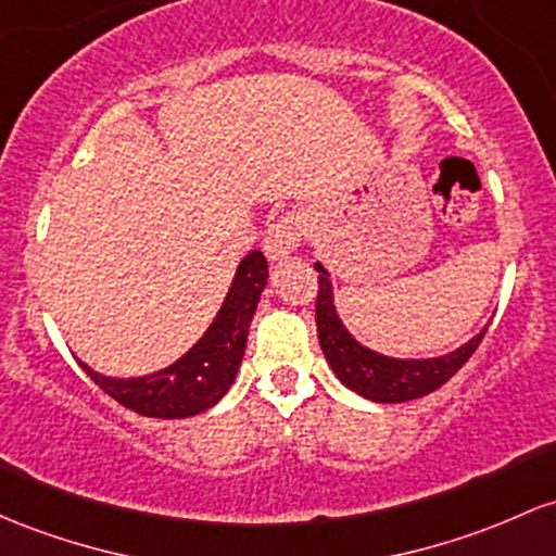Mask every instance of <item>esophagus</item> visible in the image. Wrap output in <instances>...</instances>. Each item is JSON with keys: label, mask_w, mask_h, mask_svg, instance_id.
I'll use <instances>...</instances> for the list:
<instances>
[{"label": "esophagus", "mask_w": 556, "mask_h": 556, "mask_svg": "<svg viewBox=\"0 0 556 556\" xmlns=\"http://www.w3.org/2000/svg\"><path fill=\"white\" fill-rule=\"evenodd\" d=\"M303 237H306V218H303L301 213H285V216L277 218L266 231V258L274 261V264L288 261L290 255L301 248Z\"/></svg>", "instance_id": "1"}]
</instances>
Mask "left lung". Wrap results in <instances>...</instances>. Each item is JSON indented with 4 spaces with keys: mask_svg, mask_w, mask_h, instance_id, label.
<instances>
[{
    "mask_svg": "<svg viewBox=\"0 0 556 556\" xmlns=\"http://www.w3.org/2000/svg\"><path fill=\"white\" fill-rule=\"evenodd\" d=\"M319 271V295H316V332H319L321 351L332 367L334 377L351 388L353 393L377 404H404V401L422 399L448 382L467 364V358L478 351L485 329L456 351L432 358H393L362 345L340 319L334 306L329 271L321 264H314Z\"/></svg>",
    "mask_w": 556,
    "mask_h": 556,
    "instance_id": "left-lung-1",
    "label": "left lung"
}]
</instances>
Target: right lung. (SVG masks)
I'll use <instances>...</instances> for the list:
<instances>
[{
    "mask_svg": "<svg viewBox=\"0 0 556 556\" xmlns=\"http://www.w3.org/2000/svg\"><path fill=\"white\" fill-rule=\"evenodd\" d=\"M268 264L261 250H253L237 266L231 288L218 308L216 319L181 358L144 377H108L81 364L91 380L121 406L157 419H185L205 412L224 399L235 382L245 343L266 288Z\"/></svg>",
    "mask_w": 556,
    "mask_h": 556,
    "instance_id": "right-lung-1",
    "label": "right lung"
}]
</instances>
